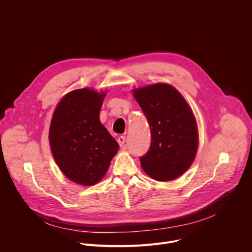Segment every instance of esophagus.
<instances>
[{
  "label": "esophagus",
  "instance_id": "esophagus-1",
  "mask_svg": "<svg viewBox=\"0 0 252 252\" xmlns=\"http://www.w3.org/2000/svg\"><path fill=\"white\" fill-rule=\"evenodd\" d=\"M118 142L121 148H124L125 147V143H126V136L124 135H121L119 138H118Z\"/></svg>",
  "mask_w": 252,
  "mask_h": 252
}]
</instances>
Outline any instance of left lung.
Listing matches in <instances>:
<instances>
[{
    "instance_id": "obj_1",
    "label": "left lung",
    "mask_w": 252,
    "mask_h": 252,
    "mask_svg": "<svg viewBox=\"0 0 252 252\" xmlns=\"http://www.w3.org/2000/svg\"><path fill=\"white\" fill-rule=\"evenodd\" d=\"M150 124L152 142L139 158L142 169L158 182L184 174L198 148L197 125L189 105L172 86L155 84L132 91Z\"/></svg>"
}]
</instances>
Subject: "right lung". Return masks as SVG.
<instances>
[{
    "instance_id": "right-lung-1",
    "label": "right lung",
    "mask_w": 252,
    "mask_h": 252,
    "mask_svg": "<svg viewBox=\"0 0 252 252\" xmlns=\"http://www.w3.org/2000/svg\"><path fill=\"white\" fill-rule=\"evenodd\" d=\"M105 93L69 92L59 102L50 126L53 157L62 172L82 186L98 183L119 151V143L99 122Z\"/></svg>"
}]
</instances>
